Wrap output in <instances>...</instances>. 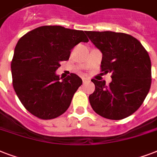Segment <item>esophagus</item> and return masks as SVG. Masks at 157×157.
Segmentation results:
<instances>
[{
	"label": "esophagus",
	"mask_w": 157,
	"mask_h": 157,
	"mask_svg": "<svg viewBox=\"0 0 157 157\" xmlns=\"http://www.w3.org/2000/svg\"><path fill=\"white\" fill-rule=\"evenodd\" d=\"M82 81H83V82L85 83V82L89 81V78H87V77H83V78H82Z\"/></svg>",
	"instance_id": "1"
}]
</instances>
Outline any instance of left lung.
Masks as SVG:
<instances>
[{"mask_svg":"<svg viewBox=\"0 0 157 157\" xmlns=\"http://www.w3.org/2000/svg\"><path fill=\"white\" fill-rule=\"evenodd\" d=\"M103 54L101 71L112 81L92 79L95 86L89 96L94 112L110 120H121L139 109L149 92L151 64L148 53L134 36L114 32H86Z\"/></svg>","mask_w":157,"mask_h":157,"instance_id":"8db88e82","label":"left lung"}]
</instances>
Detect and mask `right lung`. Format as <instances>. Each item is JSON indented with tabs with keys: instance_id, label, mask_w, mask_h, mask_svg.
<instances>
[{
	"instance_id": "1",
	"label": "right lung",
	"mask_w": 157,
	"mask_h": 157,
	"mask_svg": "<svg viewBox=\"0 0 157 157\" xmlns=\"http://www.w3.org/2000/svg\"><path fill=\"white\" fill-rule=\"evenodd\" d=\"M81 41H89L83 31L61 26L39 27L19 39L11 62L13 87L33 116L50 120L67 110L82 80L71 73L61 81L55 71Z\"/></svg>"
}]
</instances>
